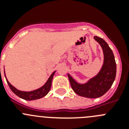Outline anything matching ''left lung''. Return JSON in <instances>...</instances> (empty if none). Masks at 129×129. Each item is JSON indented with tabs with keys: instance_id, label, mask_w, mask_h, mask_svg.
<instances>
[{
	"instance_id": "8db88e82",
	"label": "left lung",
	"mask_w": 129,
	"mask_h": 129,
	"mask_svg": "<svg viewBox=\"0 0 129 129\" xmlns=\"http://www.w3.org/2000/svg\"><path fill=\"white\" fill-rule=\"evenodd\" d=\"M94 39L100 43L104 53V63L100 73L85 85L77 83L68 74L73 90L77 95L88 98H97L104 95L113 84L116 74V63L110 48L102 38L95 36Z\"/></svg>"
}]
</instances>
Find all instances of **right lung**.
Masks as SVG:
<instances>
[{
    "label": "right lung",
    "instance_id": "add662e5",
    "mask_svg": "<svg viewBox=\"0 0 129 129\" xmlns=\"http://www.w3.org/2000/svg\"><path fill=\"white\" fill-rule=\"evenodd\" d=\"M54 74L55 72H53L52 74V75L50 76V77H49L47 82L45 83V85L44 86H42L40 88H39V89L31 91V92H23V91H20L19 90L16 89L14 86H12L9 83L8 81L7 80V79H6V81L8 83V84L9 86H10V89L12 90V92L15 94H16L17 96L20 97V98H22L25 100H28V101H31V100H37V99L41 98L45 96L48 93L50 90L52 79H53Z\"/></svg>",
    "mask_w": 129,
    "mask_h": 129
}]
</instances>
